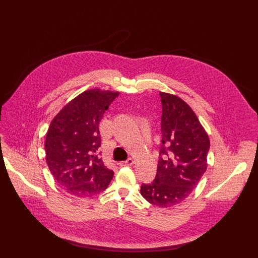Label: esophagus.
I'll use <instances>...</instances> for the list:
<instances>
[{"label":"esophagus","instance_id":"obj_1","mask_svg":"<svg viewBox=\"0 0 258 258\" xmlns=\"http://www.w3.org/2000/svg\"><path fill=\"white\" fill-rule=\"evenodd\" d=\"M134 163H135V160H134L133 158H128V159H126L125 161L120 162L119 165H120V166H123V165H133Z\"/></svg>","mask_w":258,"mask_h":258}]
</instances>
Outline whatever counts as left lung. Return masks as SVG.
Segmentation results:
<instances>
[{
    "label": "left lung",
    "instance_id": "obj_1",
    "mask_svg": "<svg viewBox=\"0 0 258 258\" xmlns=\"http://www.w3.org/2000/svg\"><path fill=\"white\" fill-rule=\"evenodd\" d=\"M160 98L162 140L157 172L151 183H142L141 195L166 208L185 200L198 185L207 168L210 142L185 101L163 92Z\"/></svg>",
    "mask_w": 258,
    "mask_h": 258
}]
</instances>
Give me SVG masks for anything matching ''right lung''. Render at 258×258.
I'll return each instance as SVG.
<instances>
[{
  "label": "right lung",
  "mask_w": 258,
  "mask_h": 258,
  "mask_svg": "<svg viewBox=\"0 0 258 258\" xmlns=\"http://www.w3.org/2000/svg\"><path fill=\"white\" fill-rule=\"evenodd\" d=\"M118 92L93 89L71 100L54 117L46 136V160L59 186L86 197L104 191L114 172L104 165L99 123Z\"/></svg>",
  "instance_id": "right-lung-1"
}]
</instances>
